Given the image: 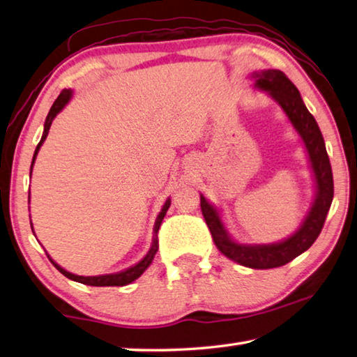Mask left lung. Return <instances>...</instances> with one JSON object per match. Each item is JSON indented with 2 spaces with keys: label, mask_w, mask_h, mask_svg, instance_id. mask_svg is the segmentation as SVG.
<instances>
[{
  "label": "left lung",
  "mask_w": 357,
  "mask_h": 357,
  "mask_svg": "<svg viewBox=\"0 0 357 357\" xmlns=\"http://www.w3.org/2000/svg\"><path fill=\"white\" fill-rule=\"evenodd\" d=\"M253 78H255L257 88L268 91L279 102L294 129L304 140L317 181L315 203H313L304 223L291 238L268 245L236 244L227 234L217 209L211 206L204 200V197H202L200 206L209 231L213 234L214 244L223 255L239 264L247 266V268L271 269L289 263L315 243L319 233H321L326 215H328L332 198H334V179H332V168L321 130H319L315 118L312 116V113L307 110L304 102H302L298 88L282 70L268 69L255 72Z\"/></svg>",
  "instance_id": "1"
}]
</instances>
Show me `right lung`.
I'll return each mask as SVG.
<instances>
[{
	"label": "right lung",
	"mask_w": 357,
	"mask_h": 357,
	"mask_svg": "<svg viewBox=\"0 0 357 357\" xmlns=\"http://www.w3.org/2000/svg\"><path fill=\"white\" fill-rule=\"evenodd\" d=\"M70 96H72V91H70V89H63V91L59 93L58 99L55 100V104L52 105L50 112H48V116H47V119H45L44 134H42V138H40V142H39V144H38V148H36V151H34V157H33V162H31V170H33L34 159H36V155H38V151H39V148H40V144L44 143V140L47 138L48 130H50L52 121L55 119L56 114L63 110V107H64L66 104H68L69 99H70ZM168 208H170V200H167V202H165L164 208H162L159 217H157V220H155V227H154V239H153V245H151V249H149V252H148V255L144 257L140 263L135 264V266H132V268H129V269L123 271V273H118V274H108V275H99V277H83V275H75V274H70V273H68V271L63 269L61 266H58L55 261H53L52 258H50V261L53 263V266H55V268H56V269L59 271V273H61L63 275H66V277H68V279H70V280L80 282V283H83V285H91V287H124V285H128V283L137 280L138 277H140V275L144 273V271L148 269V266H149V264H151V261H153V259H154V255L157 253V249H159V239H157V231H159L160 223H162V219H164V217H165V214H167V209H168Z\"/></svg>",
	"instance_id": "obj_1"
}]
</instances>
